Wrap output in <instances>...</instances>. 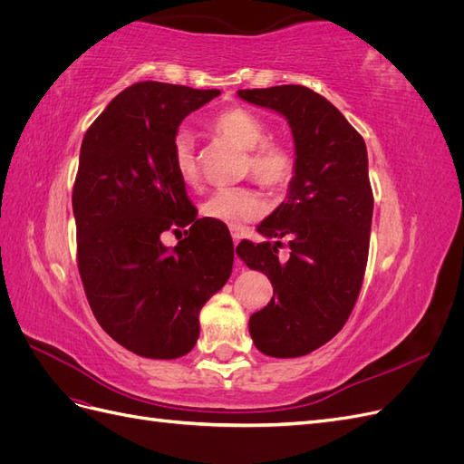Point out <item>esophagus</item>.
<instances>
[{
	"instance_id": "esophagus-1",
	"label": "esophagus",
	"mask_w": 464,
	"mask_h": 464,
	"mask_svg": "<svg viewBox=\"0 0 464 464\" xmlns=\"http://www.w3.org/2000/svg\"><path fill=\"white\" fill-rule=\"evenodd\" d=\"M232 240H234V246L240 244V240H242V232H240V228H232Z\"/></svg>"
}]
</instances>
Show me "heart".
<instances>
[{
	"instance_id": "1",
	"label": "heart",
	"mask_w": 464,
	"mask_h": 464,
	"mask_svg": "<svg viewBox=\"0 0 464 464\" xmlns=\"http://www.w3.org/2000/svg\"><path fill=\"white\" fill-rule=\"evenodd\" d=\"M210 128L220 137L247 150L246 170L261 186L271 191L288 188L296 174V154L286 143L266 139L269 125L256 111L242 106L227 108L210 121ZM172 166L186 184H195L199 179L198 150H195L193 137L186 131H179L172 141ZM263 213L265 201L251 188H222L203 203V215L207 218L228 224V227L256 220Z\"/></svg>"
}]
</instances>
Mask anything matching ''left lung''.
I'll return each instance as SVG.
<instances>
[{
    "label": "left lung",
    "mask_w": 464,
    "mask_h": 464,
    "mask_svg": "<svg viewBox=\"0 0 464 464\" xmlns=\"http://www.w3.org/2000/svg\"><path fill=\"white\" fill-rule=\"evenodd\" d=\"M237 96L285 116L294 137L296 174L286 201L257 227L266 240L242 242L236 254L275 290L249 317L251 339L266 356L298 358L329 343L358 300L373 215L368 150L341 111L312 89L278 85ZM280 239L291 247L286 264L276 256Z\"/></svg>",
    "instance_id": "left-lung-1"
}]
</instances>
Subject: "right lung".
Returning <instances> with one entry per match:
<instances>
[{"label":"right lung","instance_id":"add662e5","mask_svg":"<svg viewBox=\"0 0 464 464\" xmlns=\"http://www.w3.org/2000/svg\"><path fill=\"white\" fill-rule=\"evenodd\" d=\"M218 94L135 82L81 143L72 201L82 288L101 327L143 358L188 354L199 339L201 307L232 273L228 228L198 218L172 166L179 123ZM179 229L185 240L166 248L163 232Z\"/></svg>","mask_w":464,"mask_h":464}]
</instances>
